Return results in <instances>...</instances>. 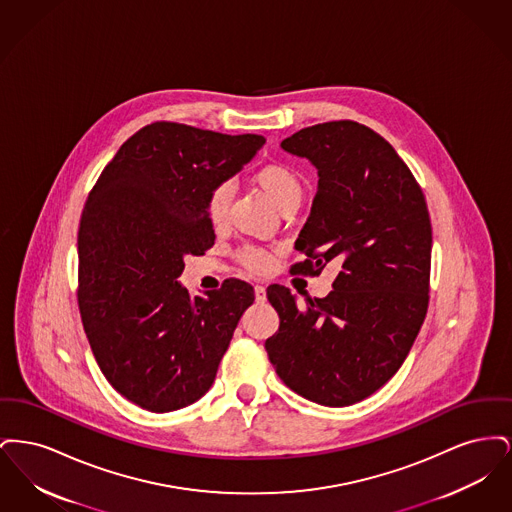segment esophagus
<instances>
[{
    "label": "esophagus",
    "mask_w": 512,
    "mask_h": 512,
    "mask_svg": "<svg viewBox=\"0 0 512 512\" xmlns=\"http://www.w3.org/2000/svg\"><path fill=\"white\" fill-rule=\"evenodd\" d=\"M255 299H257V303H263L265 299H267V290L263 288V286H255Z\"/></svg>",
    "instance_id": "obj_1"
}]
</instances>
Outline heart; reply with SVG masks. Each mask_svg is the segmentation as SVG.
Segmentation results:
<instances>
[{
    "mask_svg": "<svg viewBox=\"0 0 512 512\" xmlns=\"http://www.w3.org/2000/svg\"><path fill=\"white\" fill-rule=\"evenodd\" d=\"M253 182L276 203L280 211L297 209L303 197V182L292 167L284 163H268L253 172ZM232 188L228 182L217 184L207 197V217L213 224H222L228 215ZM238 259L251 272H265L270 267V255L259 245L245 244L238 249Z\"/></svg>",
    "mask_w": 512,
    "mask_h": 512,
    "instance_id": "heart-1",
    "label": "heart"
}]
</instances>
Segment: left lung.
Returning a JSON list of instances; mask_svg holds the SVG:
<instances>
[{"mask_svg":"<svg viewBox=\"0 0 512 512\" xmlns=\"http://www.w3.org/2000/svg\"><path fill=\"white\" fill-rule=\"evenodd\" d=\"M318 169L311 215L290 274L340 265L332 292L297 305L267 288L280 317L265 343L280 380L301 397L347 407L380 390L407 359L430 301L432 224L426 197L388 140L365 124L332 121L282 142Z\"/></svg>","mask_w":512,"mask_h":512,"instance_id":"obj_1","label":"left lung"}]
</instances>
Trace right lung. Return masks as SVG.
<instances>
[{"mask_svg":"<svg viewBox=\"0 0 512 512\" xmlns=\"http://www.w3.org/2000/svg\"><path fill=\"white\" fill-rule=\"evenodd\" d=\"M263 136L157 121L105 165L78 228V309L107 382L138 407L169 413L215 382L253 286L226 278L207 297L176 278L215 244L211 190L240 171Z\"/></svg>","mask_w":512,"mask_h":512,"instance_id":"right-lung-1","label":"right lung"}]
</instances>
